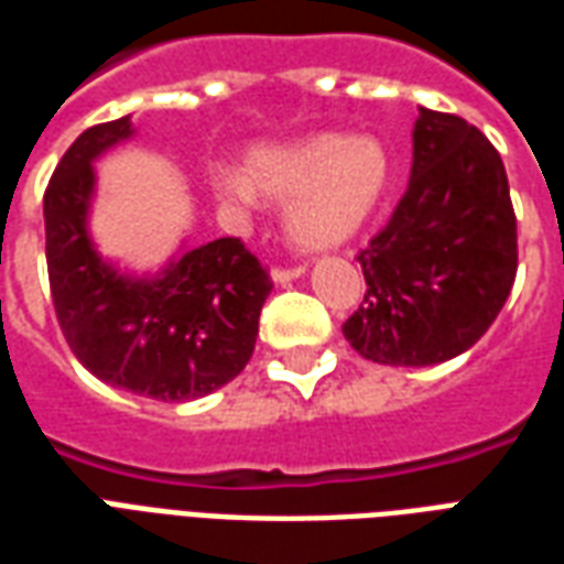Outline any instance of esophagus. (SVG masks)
Here are the masks:
<instances>
[{
    "instance_id": "obj_1",
    "label": "esophagus",
    "mask_w": 564,
    "mask_h": 564,
    "mask_svg": "<svg viewBox=\"0 0 564 564\" xmlns=\"http://www.w3.org/2000/svg\"><path fill=\"white\" fill-rule=\"evenodd\" d=\"M305 274V265H295V269H274L271 271V281L281 283V286H286V283L299 281Z\"/></svg>"
}]
</instances>
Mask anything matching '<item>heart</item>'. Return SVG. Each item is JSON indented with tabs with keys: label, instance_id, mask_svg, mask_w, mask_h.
<instances>
[{
	"label": "heart",
	"instance_id": "obj_1",
	"mask_svg": "<svg viewBox=\"0 0 564 564\" xmlns=\"http://www.w3.org/2000/svg\"><path fill=\"white\" fill-rule=\"evenodd\" d=\"M392 184L387 148L375 139L317 132L286 144H253L238 169L210 177L223 214H245L259 198L286 202L283 226L305 250L347 245L378 214Z\"/></svg>",
	"mask_w": 564,
	"mask_h": 564
}]
</instances>
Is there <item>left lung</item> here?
<instances>
[{
  "label": "left lung",
  "instance_id": "1",
  "mask_svg": "<svg viewBox=\"0 0 564 564\" xmlns=\"http://www.w3.org/2000/svg\"><path fill=\"white\" fill-rule=\"evenodd\" d=\"M366 299L344 323L380 366H437L480 341L517 278L508 174L484 132L420 108L408 193L359 250Z\"/></svg>",
  "mask_w": 564,
  "mask_h": 564
}]
</instances>
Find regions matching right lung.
I'll return each mask as SVG.
<instances>
[{"mask_svg": "<svg viewBox=\"0 0 564 564\" xmlns=\"http://www.w3.org/2000/svg\"><path fill=\"white\" fill-rule=\"evenodd\" d=\"M135 135L132 117L80 132L44 193L47 274L72 354L117 390L193 402L238 378L253 356L271 281L238 238L169 257L160 271L120 269L93 241L96 165Z\"/></svg>", "mask_w": 564, "mask_h": 564, "instance_id": "1", "label": "right lung"}]
</instances>
